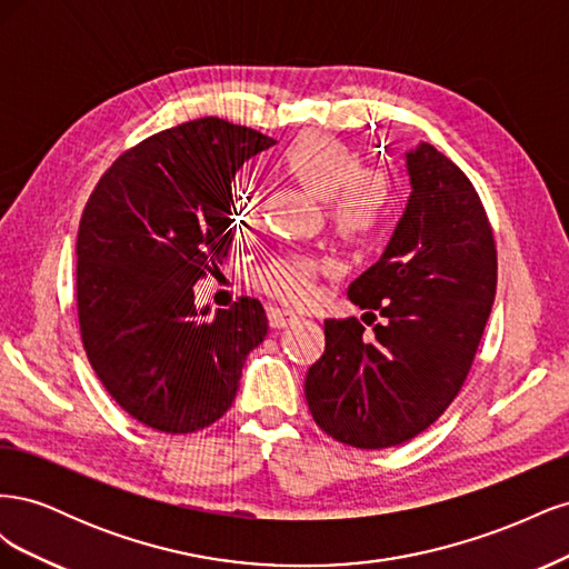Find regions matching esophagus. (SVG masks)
Listing matches in <instances>:
<instances>
[{
	"mask_svg": "<svg viewBox=\"0 0 569 569\" xmlns=\"http://www.w3.org/2000/svg\"><path fill=\"white\" fill-rule=\"evenodd\" d=\"M301 320L299 313L295 311H284V308H268V322L274 330H284L289 325H297Z\"/></svg>",
	"mask_w": 569,
	"mask_h": 569,
	"instance_id": "obj_1",
	"label": "esophagus"
}]
</instances>
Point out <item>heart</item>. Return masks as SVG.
<instances>
[{"instance_id": "heart-1", "label": "heart", "mask_w": 569, "mask_h": 569, "mask_svg": "<svg viewBox=\"0 0 569 569\" xmlns=\"http://www.w3.org/2000/svg\"><path fill=\"white\" fill-rule=\"evenodd\" d=\"M282 173L322 201H330V222L339 237L358 242L382 220L391 199V180L380 168H366L360 153L337 137L308 132L297 137L278 161ZM261 209V189L239 180L232 189V226L251 228ZM320 261L311 253H282L258 268L253 280L266 295L284 303H303L313 297Z\"/></svg>"}]
</instances>
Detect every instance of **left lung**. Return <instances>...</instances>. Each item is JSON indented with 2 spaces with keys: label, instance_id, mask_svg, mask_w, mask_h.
<instances>
[{
  "label": "left lung",
  "instance_id": "obj_1",
  "mask_svg": "<svg viewBox=\"0 0 569 569\" xmlns=\"http://www.w3.org/2000/svg\"><path fill=\"white\" fill-rule=\"evenodd\" d=\"M406 166L403 218L349 287L356 306L372 308V335L356 318L325 320V353L306 375L316 425L356 449L399 446L451 406L496 297L493 232L468 176L427 142Z\"/></svg>",
  "mask_w": 569,
  "mask_h": 569
}]
</instances>
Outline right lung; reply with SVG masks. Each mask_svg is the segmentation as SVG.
<instances>
[{
	"instance_id": "1",
	"label": "right lung",
	"mask_w": 569,
	"mask_h": 569,
	"mask_svg": "<svg viewBox=\"0 0 569 569\" xmlns=\"http://www.w3.org/2000/svg\"><path fill=\"white\" fill-rule=\"evenodd\" d=\"M272 144L222 118L189 120L120 153L82 211L84 353L111 399L159 432L189 435L226 416L249 351L268 335L258 299L206 318L192 287L232 244L234 173Z\"/></svg>"
}]
</instances>
